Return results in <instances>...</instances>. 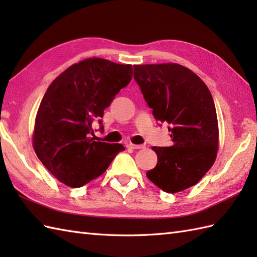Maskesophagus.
I'll return each mask as SVG.
<instances>
[{"label": "esophagus", "instance_id": "obj_1", "mask_svg": "<svg viewBox=\"0 0 257 257\" xmlns=\"http://www.w3.org/2000/svg\"><path fill=\"white\" fill-rule=\"evenodd\" d=\"M128 149H143L145 148V146L143 145H134V144H128L127 145Z\"/></svg>", "mask_w": 257, "mask_h": 257}]
</instances>
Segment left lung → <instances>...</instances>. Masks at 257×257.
<instances>
[{"instance_id": "8db88e82", "label": "left lung", "mask_w": 257, "mask_h": 257, "mask_svg": "<svg viewBox=\"0 0 257 257\" xmlns=\"http://www.w3.org/2000/svg\"><path fill=\"white\" fill-rule=\"evenodd\" d=\"M134 77L154 116L170 124L171 147H152L156 168L147 177L168 193L193 187L210 170L219 150L215 105L204 81L176 63L134 65Z\"/></svg>"}]
</instances>
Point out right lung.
<instances>
[{"label": "right lung", "mask_w": 257, "mask_h": 257, "mask_svg": "<svg viewBox=\"0 0 257 257\" xmlns=\"http://www.w3.org/2000/svg\"><path fill=\"white\" fill-rule=\"evenodd\" d=\"M133 78V66L90 57L69 66L48 87L38 107L33 148L59 182L83 187L107 170L124 147L94 141L99 121L120 89Z\"/></svg>", "instance_id": "1"}]
</instances>
